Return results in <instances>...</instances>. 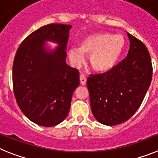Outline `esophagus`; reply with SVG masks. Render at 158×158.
I'll use <instances>...</instances> for the list:
<instances>
[{
    "mask_svg": "<svg viewBox=\"0 0 158 158\" xmlns=\"http://www.w3.org/2000/svg\"><path fill=\"white\" fill-rule=\"evenodd\" d=\"M79 80H80V84L82 85V86H84L85 84H86V76H84V75H80V76H79Z\"/></svg>",
    "mask_w": 158,
    "mask_h": 158,
    "instance_id": "esophagus-1",
    "label": "esophagus"
}]
</instances>
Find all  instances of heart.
Instances as JSON below:
<instances>
[{"label":"heart","mask_w":158,"mask_h":158,"mask_svg":"<svg viewBox=\"0 0 158 158\" xmlns=\"http://www.w3.org/2000/svg\"><path fill=\"white\" fill-rule=\"evenodd\" d=\"M125 45L122 35L110 32H98L82 38L79 47H71L68 51L73 66H80L85 60V55H89V63L98 72H106L113 69L121 55Z\"/></svg>","instance_id":"b5f03b06"}]
</instances>
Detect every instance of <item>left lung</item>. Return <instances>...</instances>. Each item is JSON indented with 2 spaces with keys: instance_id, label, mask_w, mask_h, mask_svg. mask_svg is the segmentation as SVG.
Returning a JSON list of instances; mask_svg holds the SVG:
<instances>
[{
  "instance_id": "1",
  "label": "left lung",
  "mask_w": 158,
  "mask_h": 158,
  "mask_svg": "<svg viewBox=\"0 0 158 158\" xmlns=\"http://www.w3.org/2000/svg\"><path fill=\"white\" fill-rule=\"evenodd\" d=\"M127 57L109 72L90 76L86 81L92 113L99 123L113 126L135 114L152 79L151 58L144 44L127 32Z\"/></svg>"
}]
</instances>
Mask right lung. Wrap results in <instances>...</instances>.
<instances>
[{"label":"right lung","instance_id":"obj_1","mask_svg":"<svg viewBox=\"0 0 158 158\" xmlns=\"http://www.w3.org/2000/svg\"><path fill=\"white\" fill-rule=\"evenodd\" d=\"M72 25L51 23L34 31L20 44L12 68L14 94L19 109L35 123L52 127L70 110L79 85L77 69L66 63ZM58 45L51 50L45 42Z\"/></svg>","mask_w":158,"mask_h":158}]
</instances>
